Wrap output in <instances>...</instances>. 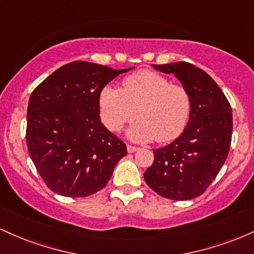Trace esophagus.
<instances>
[{
	"label": "esophagus",
	"instance_id": "obj_1",
	"mask_svg": "<svg viewBox=\"0 0 254 254\" xmlns=\"http://www.w3.org/2000/svg\"><path fill=\"white\" fill-rule=\"evenodd\" d=\"M127 149L129 153H135V151L138 150V148L135 147V145H131V144H127Z\"/></svg>",
	"mask_w": 254,
	"mask_h": 254
}]
</instances>
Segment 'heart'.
<instances>
[{"label":"heart","instance_id":"heart-1","mask_svg":"<svg viewBox=\"0 0 254 254\" xmlns=\"http://www.w3.org/2000/svg\"><path fill=\"white\" fill-rule=\"evenodd\" d=\"M99 110L101 121L111 131H119L136 115L138 119L127 130L130 139L167 142L186 125L191 95L183 84L171 83L159 72L142 70L125 77L122 90L105 87L99 95Z\"/></svg>","mask_w":254,"mask_h":254}]
</instances>
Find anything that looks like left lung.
I'll return each mask as SVG.
<instances>
[{
	"label": "left lung",
	"mask_w": 254,
	"mask_h": 254,
	"mask_svg": "<svg viewBox=\"0 0 254 254\" xmlns=\"http://www.w3.org/2000/svg\"><path fill=\"white\" fill-rule=\"evenodd\" d=\"M156 70L174 74L191 95V111L183 133L154 149V162L144 180L160 196L189 200L203 193L228 156L233 132L232 107L217 83L188 62L153 64Z\"/></svg>",
	"instance_id": "8db88e82"
}]
</instances>
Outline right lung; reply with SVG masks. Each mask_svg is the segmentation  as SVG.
<instances>
[{
  "label": "right lung",
  "mask_w": 254,
  "mask_h": 254,
  "mask_svg": "<svg viewBox=\"0 0 254 254\" xmlns=\"http://www.w3.org/2000/svg\"><path fill=\"white\" fill-rule=\"evenodd\" d=\"M131 69L75 61L32 92L26 143L50 190L64 197H87L109 183L127 151L101 123L99 95L110 81Z\"/></svg>",
  "instance_id": "add662e5"
}]
</instances>
